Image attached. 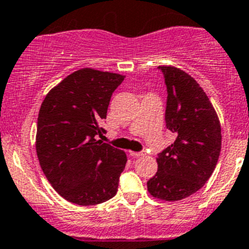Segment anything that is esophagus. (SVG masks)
Segmentation results:
<instances>
[{
	"mask_svg": "<svg viewBox=\"0 0 249 249\" xmlns=\"http://www.w3.org/2000/svg\"><path fill=\"white\" fill-rule=\"evenodd\" d=\"M130 155L133 156V158H140V156L145 155V152H135V151H130Z\"/></svg>",
	"mask_w": 249,
	"mask_h": 249,
	"instance_id": "34e87169",
	"label": "esophagus"
}]
</instances>
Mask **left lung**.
Wrapping results in <instances>:
<instances>
[{"mask_svg":"<svg viewBox=\"0 0 249 249\" xmlns=\"http://www.w3.org/2000/svg\"><path fill=\"white\" fill-rule=\"evenodd\" d=\"M167 87L166 127L176 140L159 154L147 181L152 197L175 202L191 196L211 178L221 152L218 115L200 84L186 71L160 66Z\"/></svg>","mask_w":249,"mask_h":249,"instance_id":"left-lung-1","label":"left lung"}]
</instances>
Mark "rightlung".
<instances>
[{"label":"right lung","instance_id":"1","mask_svg":"<svg viewBox=\"0 0 249 249\" xmlns=\"http://www.w3.org/2000/svg\"><path fill=\"white\" fill-rule=\"evenodd\" d=\"M125 75L83 68L52 88L38 113L36 151L53 189L71 203L91 206L115 196L126 154L97 140L105 133L111 94Z\"/></svg>","mask_w":249,"mask_h":249}]
</instances>
